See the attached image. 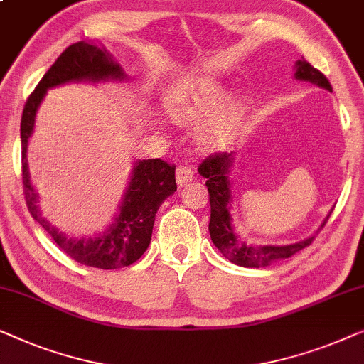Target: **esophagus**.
Here are the masks:
<instances>
[{
  "instance_id": "34e87169",
  "label": "esophagus",
  "mask_w": 364,
  "mask_h": 364,
  "mask_svg": "<svg viewBox=\"0 0 364 364\" xmlns=\"http://www.w3.org/2000/svg\"><path fill=\"white\" fill-rule=\"evenodd\" d=\"M193 180V170L188 165H180L176 168V183L178 186H184L188 181Z\"/></svg>"
}]
</instances>
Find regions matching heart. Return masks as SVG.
Listing matches in <instances>:
<instances>
[{"label":"heart","mask_w":364,"mask_h":364,"mask_svg":"<svg viewBox=\"0 0 364 364\" xmlns=\"http://www.w3.org/2000/svg\"><path fill=\"white\" fill-rule=\"evenodd\" d=\"M224 87L208 77H188L173 87L168 109L180 124H193L204 117L198 127V141L206 150L224 148L239 130L244 107L237 99H226Z\"/></svg>","instance_id":"b5f03b06"}]
</instances>
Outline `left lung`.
Here are the masks:
<instances>
[{
	"mask_svg": "<svg viewBox=\"0 0 364 364\" xmlns=\"http://www.w3.org/2000/svg\"><path fill=\"white\" fill-rule=\"evenodd\" d=\"M295 79L306 80L316 84L321 89L331 92V85L328 79L315 69L314 65L306 63L305 59L296 60L295 64ZM232 166V153H214L208 156L198 171L199 175L206 178V186L209 191V204H211V219H209V234L214 245L221 250L224 257L231 262L242 265V267H265L275 260L289 259L299 252L306 245L314 242L315 235H310L300 242L289 245H254L245 242L234 232L232 218H231V181H229V171ZM330 214L321 223L320 229L328 221ZM318 229V231H320Z\"/></svg>",
	"mask_w": 364,
	"mask_h": 364,
	"instance_id": "1",
	"label": "left lung"
}]
</instances>
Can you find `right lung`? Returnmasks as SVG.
Here are the masks:
<instances>
[{"label": "right lung", "instance_id": "obj_1", "mask_svg": "<svg viewBox=\"0 0 364 364\" xmlns=\"http://www.w3.org/2000/svg\"><path fill=\"white\" fill-rule=\"evenodd\" d=\"M125 77L124 70L112 60V55L105 49L79 41L69 46L50 65V69L44 74V77L41 79L24 104L21 117L23 189L31 216L75 262L104 270L132 265L141 257L150 245L158 208L170 194L176 191L175 166L160 158L136 161L124 201L120 204V213L114 224H110V228L97 237L73 239L43 218V213L38 206V193L34 191L29 180L26 150L28 140L34 129L36 112L48 89L68 84V82L124 80Z\"/></svg>", "mask_w": 364, "mask_h": 364}]
</instances>
